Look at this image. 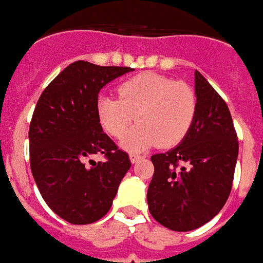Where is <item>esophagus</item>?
I'll use <instances>...</instances> for the list:
<instances>
[{
    "label": "esophagus",
    "mask_w": 263,
    "mask_h": 263,
    "mask_svg": "<svg viewBox=\"0 0 263 263\" xmlns=\"http://www.w3.org/2000/svg\"><path fill=\"white\" fill-rule=\"evenodd\" d=\"M129 159H131L132 163H137L138 160L141 159V155H137V154H131L129 155Z\"/></svg>",
    "instance_id": "esophagus-1"
}]
</instances>
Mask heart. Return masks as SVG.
Wrapping results in <instances>:
<instances>
[{"label": "heart", "instance_id": "1", "mask_svg": "<svg viewBox=\"0 0 263 263\" xmlns=\"http://www.w3.org/2000/svg\"><path fill=\"white\" fill-rule=\"evenodd\" d=\"M118 98L100 96L98 122L112 138H121L137 115L138 124L126 134L124 148L132 152L159 145L171 148L182 142L197 114V96L187 83L143 73L121 83Z\"/></svg>", "mask_w": 263, "mask_h": 263}]
</instances>
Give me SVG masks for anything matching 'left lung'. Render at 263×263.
<instances>
[{
  "instance_id": "1",
  "label": "left lung",
  "mask_w": 263,
  "mask_h": 263,
  "mask_svg": "<svg viewBox=\"0 0 263 263\" xmlns=\"http://www.w3.org/2000/svg\"><path fill=\"white\" fill-rule=\"evenodd\" d=\"M197 114L180 145L154 155L148 187L149 211L173 231H192L220 213L231 193L238 137L231 112L196 70Z\"/></svg>"
}]
</instances>
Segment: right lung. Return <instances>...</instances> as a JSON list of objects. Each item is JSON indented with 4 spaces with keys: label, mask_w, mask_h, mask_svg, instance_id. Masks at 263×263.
I'll list each match as a JSON object with an SVG mask.
<instances>
[{
    "label": "right lung",
    "mask_w": 263,
    "mask_h": 263,
    "mask_svg": "<svg viewBox=\"0 0 263 263\" xmlns=\"http://www.w3.org/2000/svg\"><path fill=\"white\" fill-rule=\"evenodd\" d=\"M131 70L77 60L37 100L29 125L32 175L50 210L70 224H91L107 214L131 167L97 117L100 90ZM94 154L106 160L94 162Z\"/></svg>",
    "instance_id": "right-lung-1"
}]
</instances>
